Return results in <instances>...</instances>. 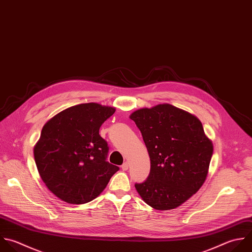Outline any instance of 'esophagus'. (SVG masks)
<instances>
[{"label": "esophagus", "mask_w": 252, "mask_h": 252, "mask_svg": "<svg viewBox=\"0 0 252 252\" xmlns=\"http://www.w3.org/2000/svg\"><path fill=\"white\" fill-rule=\"evenodd\" d=\"M121 167H122V169H123V170H127V169L129 168V162H128V161L124 162V163L121 165Z\"/></svg>", "instance_id": "1"}]
</instances>
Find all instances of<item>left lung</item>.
<instances>
[{"instance_id":"obj_1","label":"left lung","mask_w":252,"mask_h":252,"mask_svg":"<svg viewBox=\"0 0 252 252\" xmlns=\"http://www.w3.org/2000/svg\"><path fill=\"white\" fill-rule=\"evenodd\" d=\"M130 118L141 131L151 170L135 187L156 210H171L195 194L206 180L213 144L201 121L171 104L134 111Z\"/></svg>"}]
</instances>
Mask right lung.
<instances>
[{
  "label": "right lung",
  "instance_id": "right-lung-1",
  "mask_svg": "<svg viewBox=\"0 0 252 252\" xmlns=\"http://www.w3.org/2000/svg\"><path fill=\"white\" fill-rule=\"evenodd\" d=\"M114 112V107L83 103L61 111L43 126L34 159L41 179L61 200H94L119 170L106 160L109 148L99 135L100 126Z\"/></svg>",
  "mask_w": 252,
  "mask_h": 252
}]
</instances>
